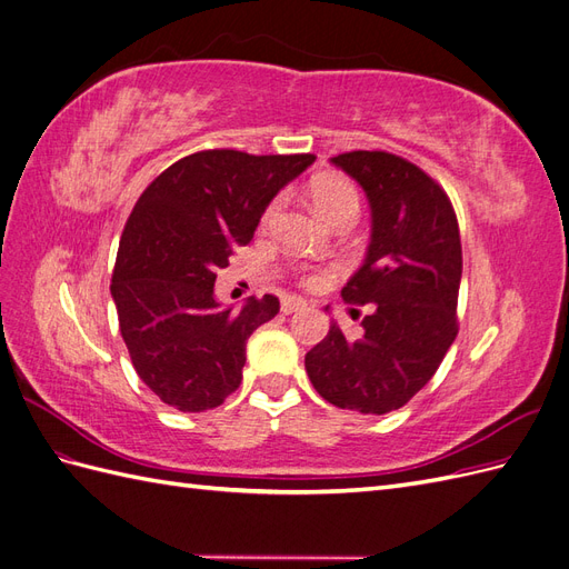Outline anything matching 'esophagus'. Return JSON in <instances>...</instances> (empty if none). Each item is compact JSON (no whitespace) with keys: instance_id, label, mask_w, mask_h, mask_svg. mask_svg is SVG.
Returning <instances> with one entry per match:
<instances>
[{"instance_id":"1","label":"esophagus","mask_w":569,"mask_h":569,"mask_svg":"<svg viewBox=\"0 0 569 569\" xmlns=\"http://www.w3.org/2000/svg\"><path fill=\"white\" fill-rule=\"evenodd\" d=\"M303 306H306V301L299 299V297H284V299H282V313H284V316H291V313L301 311Z\"/></svg>"}]
</instances>
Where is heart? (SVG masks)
<instances>
[{
  "instance_id": "obj_1",
  "label": "heart",
  "mask_w": 569,
  "mask_h": 569,
  "mask_svg": "<svg viewBox=\"0 0 569 569\" xmlns=\"http://www.w3.org/2000/svg\"><path fill=\"white\" fill-rule=\"evenodd\" d=\"M313 201H316V209L320 211V216L325 220L335 218L341 211H356L358 213V192H356V187L349 180H341V178L318 180L313 184ZM278 209H280V199H274L266 209V213H263L266 226L274 218V213H278ZM327 278H325L322 272H311V274H306V278H303V282L311 284V287H318Z\"/></svg>"
}]
</instances>
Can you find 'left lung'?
<instances>
[{"label":"left lung","instance_id":"8db88e82","mask_svg":"<svg viewBox=\"0 0 569 569\" xmlns=\"http://www.w3.org/2000/svg\"><path fill=\"white\" fill-rule=\"evenodd\" d=\"M332 163L347 170L370 201L366 263L341 297L356 306L372 303V313L356 339L332 322L306 353V372L332 406L385 416L432 380L458 335V218L443 187L396 153L347 151Z\"/></svg>","mask_w":569,"mask_h":569}]
</instances>
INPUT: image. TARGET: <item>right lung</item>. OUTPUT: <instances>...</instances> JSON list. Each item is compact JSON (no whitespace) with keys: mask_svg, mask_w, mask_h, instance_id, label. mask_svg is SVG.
<instances>
[{"mask_svg":"<svg viewBox=\"0 0 569 569\" xmlns=\"http://www.w3.org/2000/svg\"><path fill=\"white\" fill-rule=\"evenodd\" d=\"M316 161L206 149L168 166L126 222L113 266L118 327L140 380L182 412L220 406L242 382L247 339L280 311L278 297L220 308L213 284L247 247L266 206Z\"/></svg>","mask_w":569,"mask_h":569,"instance_id":"right-lung-1","label":"right lung"}]
</instances>
